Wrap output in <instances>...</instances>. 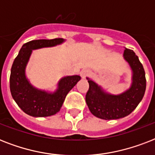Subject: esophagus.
<instances>
[{
  "mask_svg": "<svg viewBox=\"0 0 155 155\" xmlns=\"http://www.w3.org/2000/svg\"><path fill=\"white\" fill-rule=\"evenodd\" d=\"M88 75H89V71L87 70V69L82 70L81 71V72H80V75H81V77L82 78L87 77Z\"/></svg>",
  "mask_w": 155,
  "mask_h": 155,
  "instance_id": "esophagus-1",
  "label": "esophagus"
}]
</instances>
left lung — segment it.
<instances>
[{
  "label": "left lung",
  "instance_id": "1",
  "mask_svg": "<svg viewBox=\"0 0 155 155\" xmlns=\"http://www.w3.org/2000/svg\"><path fill=\"white\" fill-rule=\"evenodd\" d=\"M124 58L133 71V83L126 92L120 95L106 93L92 80L87 79L89 88L85 101L90 112L104 120L125 117L137 108L144 97L147 80L143 66L134 51L125 48Z\"/></svg>",
  "mask_w": 155,
  "mask_h": 155
}]
</instances>
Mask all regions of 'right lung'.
<instances>
[{
  "instance_id": "1",
  "label": "right lung",
  "mask_w": 155,
  "mask_h": 155,
  "mask_svg": "<svg viewBox=\"0 0 155 155\" xmlns=\"http://www.w3.org/2000/svg\"><path fill=\"white\" fill-rule=\"evenodd\" d=\"M63 42V38L33 40L23 45L11 68L9 87L11 95L21 109L35 117L54 115L60 110L66 96L81 79L80 75L66 76L58 84V89L48 93L35 88L25 77V67L32 50L54 47Z\"/></svg>"
}]
</instances>
